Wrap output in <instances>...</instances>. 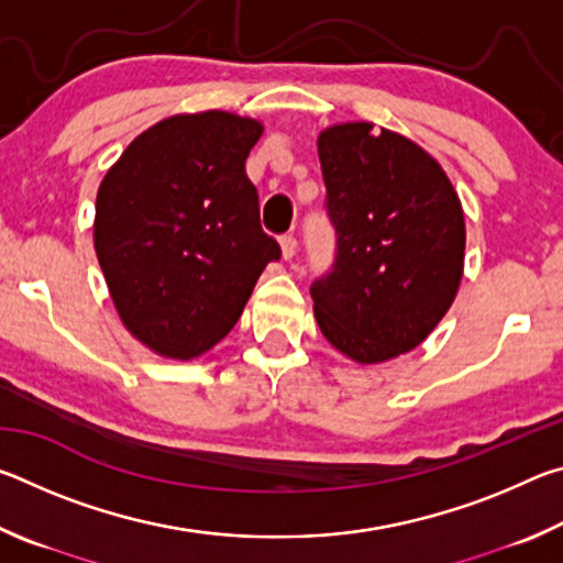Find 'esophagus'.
I'll use <instances>...</instances> for the list:
<instances>
[{
  "mask_svg": "<svg viewBox=\"0 0 563 563\" xmlns=\"http://www.w3.org/2000/svg\"><path fill=\"white\" fill-rule=\"evenodd\" d=\"M280 251H283L285 261H292V255L298 253V241H295V235H283L280 238Z\"/></svg>",
  "mask_w": 563,
  "mask_h": 563,
  "instance_id": "1",
  "label": "esophagus"
}]
</instances>
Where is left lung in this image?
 Wrapping results in <instances>:
<instances>
[{
  "label": "left lung",
  "instance_id": "obj_1",
  "mask_svg": "<svg viewBox=\"0 0 563 563\" xmlns=\"http://www.w3.org/2000/svg\"><path fill=\"white\" fill-rule=\"evenodd\" d=\"M332 271L310 295L322 335L360 365L415 350L452 308L464 273L460 196L422 146L369 121L320 131Z\"/></svg>",
  "mask_w": 563,
  "mask_h": 563
}]
</instances>
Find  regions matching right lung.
<instances>
[{
    "mask_svg": "<svg viewBox=\"0 0 563 563\" xmlns=\"http://www.w3.org/2000/svg\"><path fill=\"white\" fill-rule=\"evenodd\" d=\"M263 123L176 113L139 133L103 176L93 247L133 338L194 360L221 342L280 245L263 233L245 158Z\"/></svg>",
    "mask_w": 563,
    "mask_h": 563,
    "instance_id": "1",
    "label": "right lung"
}]
</instances>
